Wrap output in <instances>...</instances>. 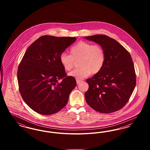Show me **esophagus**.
Wrapping results in <instances>:
<instances>
[{
	"label": "esophagus",
	"mask_w": 150,
	"mask_h": 150,
	"mask_svg": "<svg viewBox=\"0 0 150 150\" xmlns=\"http://www.w3.org/2000/svg\"><path fill=\"white\" fill-rule=\"evenodd\" d=\"M81 81H81V80H79V79H76V83H77V84H78L80 83H81Z\"/></svg>",
	"instance_id": "obj_1"
}]
</instances>
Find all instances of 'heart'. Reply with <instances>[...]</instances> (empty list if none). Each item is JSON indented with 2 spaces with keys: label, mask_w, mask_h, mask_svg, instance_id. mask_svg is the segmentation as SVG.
<instances>
[{
  "label": "heart",
  "mask_w": 150,
  "mask_h": 150,
  "mask_svg": "<svg viewBox=\"0 0 150 150\" xmlns=\"http://www.w3.org/2000/svg\"><path fill=\"white\" fill-rule=\"evenodd\" d=\"M70 55L63 53L59 57L60 62L66 71H70L74 67L75 61H78V69L70 72L69 75L79 79L98 73L105 61V53L99 45L81 41L70 48Z\"/></svg>",
  "instance_id": "1"
}]
</instances>
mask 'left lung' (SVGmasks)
I'll list each match as a JSON object with an SVG mask.
<instances>
[{"label": "left lung", "mask_w": 150, "mask_h": 150, "mask_svg": "<svg viewBox=\"0 0 150 150\" xmlns=\"http://www.w3.org/2000/svg\"><path fill=\"white\" fill-rule=\"evenodd\" d=\"M102 47L105 61L102 70L88 79L85 93L88 105L97 112L108 114L121 109L136 86L134 66L128 52L119 42L105 35L84 36Z\"/></svg>", "instance_id": "8db88e82"}]
</instances>
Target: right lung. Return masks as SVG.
Listing matches in <instances>:
<instances>
[{
  "label": "right lung",
  "instance_id": "obj_1",
  "mask_svg": "<svg viewBox=\"0 0 150 150\" xmlns=\"http://www.w3.org/2000/svg\"><path fill=\"white\" fill-rule=\"evenodd\" d=\"M76 40V37L42 36L26 50L17 80L23 100L36 112L54 114L66 105L76 82L74 77L66 76L59 57Z\"/></svg>",
  "mask_w": 150,
  "mask_h": 150
}]
</instances>
